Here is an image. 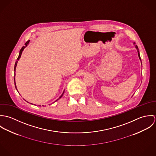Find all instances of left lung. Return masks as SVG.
I'll list each match as a JSON object with an SVG mask.
<instances>
[{"label": "left lung", "mask_w": 156, "mask_h": 156, "mask_svg": "<svg viewBox=\"0 0 156 156\" xmlns=\"http://www.w3.org/2000/svg\"><path fill=\"white\" fill-rule=\"evenodd\" d=\"M135 47H136V48L137 49V53H138V56H139V59L140 60V61H141V59H140V54H139V48H138V47H137V45H136L135 46Z\"/></svg>", "instance_id": "left-lung-1"}]
</instances>
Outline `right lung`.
I'll return each mask as SVG.
<instances>
[{"label": "right lung", "instance_id": "add662e5", "mask_svg": "<svg viewBox=\"0 0 156 156\" xmlns=\"http://www.w3.org/2000/svg\"><path fill=\"white\" fill-rule=\"evenodd\" d=\"M29 41H27L26 43H25V45L24 46H23L22 48H21V50H20V53H19V57H18V58L17 59V61L16 62V63H15V66H14V74H16V73H15V71H16V66H17V62H18V61L19 60V59L20 58V57H21V55H22V51H23V50H24V48L27 45V44H29ZM14 76H15V75H14ZM14 83H15V87H16V88L17 89V87H16V82H15V77H14ZM64 92H63V93H62V94L61 95V97L57 100H58L59 98H61L62 97V95H63V94H64ZM56 100V101H57Z\"/></svg>", "mask_w": 156, "mask_h": 156}]
</instances>
